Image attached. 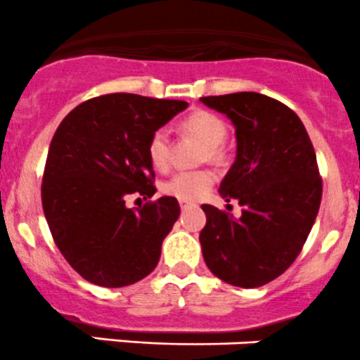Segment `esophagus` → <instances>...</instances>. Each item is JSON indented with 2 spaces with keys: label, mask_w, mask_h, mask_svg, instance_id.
I'll list each match as a JSON object with an SVG mask.
<instances>
[{
  "label": "esophagus",
  "mask_w": 360,
  "mask_h": 360,
  "mask_svg": "<svg viewBox=\"0 0 360 360\" xmlns=\"http://www.w3.org/2000/svg\"><path fill=\"white\" fill-rule=\"evenodd\" d=\"M179 205H181V209H183V211H186V209L195 207L193 202H188V200H181V202H179Z\"/></svg>",
  "instance_id": "34e87169"
}]
</instances>
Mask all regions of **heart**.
<instances>
[{
	"instance_id": "b5f03b06",
	"label": "heart",
	"mask_w": 360,
	"mask_h": 360,
	"mask_svg": "<svg viewBox=\"0 0 360 360\" xmlns=\"http://www.w3.org/2000/svg\"><path fill=\"white\" fill-rule=\"evenodd\" d=\"M184 131L197 137L204 144L202 158L211 163H219L225 160L223 141L226 137V123L214 112L209 110H195L181 123ZM148 158L155 169H165L169 163V137L165 130H156L149 137ZM214 184V176L209 170H190L177 172L163 183V193L176 197L179 200H198Z\"/></svg>"
}]
</instances>
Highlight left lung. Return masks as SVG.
<instances>
[{"label": "left lung", "instance_id": "1", "mask_svg": "<svg viewBox=\"0 0 360 360\" xmlns=\"http://www.w3.org/2000/svg\"><path fill=\"white\" fill-rule=\"evenodd\" d=\"M236 127L237 155L219 184L240 218L204 204L202 255L212 274L257 288L283 274L301 253L322 200V177L309 135L297 114L260 93L200 98Z\"/></svg>", "mask_w": 360, "mask_h": 360}]
</instances>
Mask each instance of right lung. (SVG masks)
<instances>
[{"label":"right lung","mask_w":360,"mask_h":360,"mask_svg":"<svg viewBox=\"0 0 360 360\" xmlns=\"http://www.w3.org/2000/svg\"><path fill=\"white\" fill-rule=\"evenodd\" d=\"M186 107L183 100L112 93L77 105L56 130L41 205L56 246L89 283L128 287L158 264L179 204L162 197L130 209L127 200L155 195L149 137Z\"/></svg>","instance_id":"right-lung-1"}]
</instances>
